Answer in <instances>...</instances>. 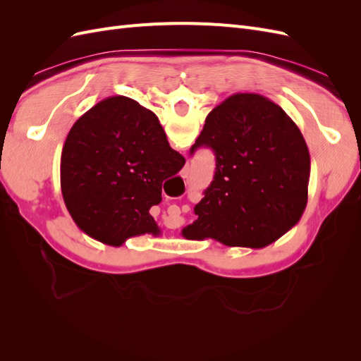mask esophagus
<instances>
[{"mask_svg": "<svg viewBox=\"0 0 361 361\" xmlns=\"http://www.w3.org/2000/svg\"><path fill=\"white\" fill-rule=\"evenodd\" d=\"M187 176H188V167H185L182 170V178H187Z\"/></svg>", "mask_w": 361, "mask_h": 361, "instance_id": "34e87169", "label": "esophagus"}]
</instances>
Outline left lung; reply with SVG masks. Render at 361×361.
<instances>
[{
  "label": "left lung",
  "mask_w": 361,
  "mask_h": 361,
  "mask_svg": "<svg viewBox=\"0 0 361 361\" xmlns=\"http://www.w3.org/2000/svg\"><path fill=\"white\" fill-rule=\"evenodd\" d=\"M215 154V176L183 238L264 248L300 221L307 204L310 154L283 108L257 93H235L207 114L195 145Z\"/></svg>",
  "instance_id": "1"
}]
</instances>
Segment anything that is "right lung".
Listing matches in <instances>:
<instances>
[{"label": "right lung", "instance_id": "right-lung-1", "mask_svg": "<svg viewBox=\"0 0 361 361\" xmlns=\"http://www.w3.org/2000/svg\"><path fill=\"white\" fill-rule=\"evenodd\" d=\"M183 164L154 113L126 96L106 97L76 120L64 141L63 200L75 224L104 244L158 236L149 209Z\"/></svg>", "mask_w": 361, "mask_h": 361}]
</instances>
